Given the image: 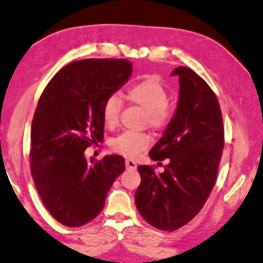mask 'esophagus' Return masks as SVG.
Instances as JSON below:
<instances>
[{"instance_id": "obj_1", "label": "esophagus", "mask_w": 263, "mask_h": 263, "mask_svg": "<svg viewBox=\"0 0 263 263\" xmlns=\"http://www.w3.org/2000/svg\"><path fill=\"white\" fill-rule=\"evenodd\" d=\"M126 167H127V168H129V170H136V167H137V164H136L135 160H133V159H127V160H126Z\"/></svg>"}]
</instances>
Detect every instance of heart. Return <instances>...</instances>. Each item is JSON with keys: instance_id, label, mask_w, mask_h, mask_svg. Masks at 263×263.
<instances>
[{"instance_id": "b5f03b06", "label": "heart", "mask_w": 263, "mask_h": 263, "mask_svg": "<svg viewBox=\"0 0 263 263\" xmlns=\"http://www.w3.org/2000/svg\"><path fill=\"white\" fill-rule=\"evenodd\" d=\"M124 98L135 104L145 112V121L150 128L160 130L171 122L173 108L167 104L168 92L158 78L146 76L141 78L124 91ZM120 99L117 96H109L101 107V117L108 128L117 126L120 113ZM150 137L143 133L124 132L115 137L110 143L112 149L126 157H135L148 148Z\"/></svg>"}]
</instances>
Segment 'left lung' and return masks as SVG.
I'll use <instances>...</instances> for the list:
<instances>
[{
    "label": "left lung",
    "instance_id": "left-lung-1",
    "mask_svg": "<svg viewBox=\"0 0 263 263\" xmlns=\"http://www.w3.org/2000/svg\"><path fill=\"white\" fill-rule=\"evenodd\" d=\"M179 100L171 122L153 149L155 162L168 159L164 172L140 165L135 203L146 222L174 231L199 214L215 186L224 148L222 112L210 86L190 68L178 67ZM159 164V163H158Z\"/></svg>",
    "mask_w": 263,
    "mask_h": 263
}]
</instances>
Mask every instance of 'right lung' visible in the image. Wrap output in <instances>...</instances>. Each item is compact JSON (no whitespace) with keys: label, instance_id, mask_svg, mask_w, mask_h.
Masks as SVG:
<instances>
[{"label":"right lung","instance_id":"right-lung-1","mask_svg":"<svg viewBox=\"0 0 263 263\" xmlns=\"http://www.w3.org/2000/svg\"><path fill=\"white\" fill-rule=\"evenodd\" d=\"M133 72L127 59H86L62 68L45 87L31 127V173L49 214L69 228L91 222L124 171V158L87 162L84 151L104 139L101 107Z\"/></svg>","mask_w":263,"mask_h":263}]
</instances>
